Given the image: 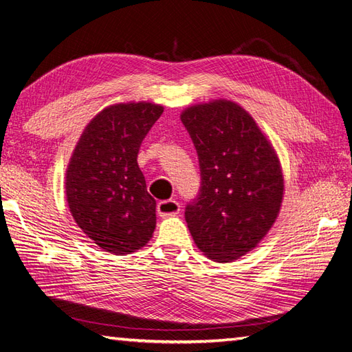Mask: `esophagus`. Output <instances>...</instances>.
<instances>
[{"mask_svg": "<svg viewBox=\"0 0 352 352\" xmlns=\"http://www.w3.org/2000/svg\"><path fill=\"white\" fill-rule=\"evenodd\" d=\"M178 212H179V204L175 199L160 201L157 204V214L160 217H170V215H175Z\"/></svg>", "mask_w": 352, "mask_h": 352, "instance_id": "esophagus-1", "label": "esophagus"}]
</instances>
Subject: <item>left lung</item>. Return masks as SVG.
<instances>
[{
  "label": "left lung",
  "mask_w": 352,
  "mask_h": 352,
  "mask_svg": "<svg viewBox=\"0 0 352 352\" xmlns=\"http://www.w3.org/2000/svg\"><path fill=\"white\" fill-rule=\"evenodd\" d=\"M182 122L199 159V193L186 205L188 230L204 254L230 262L262 239L279 212L284 179L275 151L244 108L193 105Z\"/></svg>",
  "instance_id": "obj_1"
}]
</instances>
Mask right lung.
Wrapping results in <instances>:
<instances>
[{
    "instance_id": "obj_1",
    "label": "right lung",
    "mask_w": 352,
    "mask_h": 352,
    "mask_svg": "<svg viewBox=\"0 0 352 352\" xmlns=\"http://www.w3.org/2000/svg\"><path fill=\"white\" fill-rule=\"evenodd\" d=\"M164 107L117 104L95 116L67 169V201L78 228L98 247L129 254L156 228V201L138 166V151Z\"/></svg>"
}]
</instances>
